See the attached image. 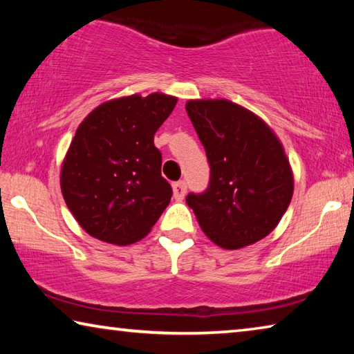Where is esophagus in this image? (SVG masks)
Returning <instances> with one entry per match:
<instances>
[{"label":"esophagus","mask_w":354,"mask_h":354,"mask_svg":"<svg viewBox=\"0 0 354 354\" xmlns=\"http://www.w3.org/2000/svg\"><path fill=\"white\" fill-rule=\"evenodd\" d=\"M185 192H187V185H185L184 181H179L173 184V196H175L176 201L184 200Z\"/></svg>","instance_id":"obj_1"}]
</instances>
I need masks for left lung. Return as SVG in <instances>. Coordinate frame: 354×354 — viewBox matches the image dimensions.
Masks as SVG:
<instances>
[{
	"label": "left lung",
	"instance_id": "8db88e82",
	"mask_svg": "<svg viewBox=\"0 0 354 354\" xmlns=\"http://www.w3.org/2000/svg\"><path fill=\"white\" fill-rule=\"evenodd\" d=\"M185 111L211 165L207 190L185 201L218 247L256 243L278 226L293 195L283 143L259 115L230 100H189Z\"/></svg>",
	"mask_w": 354,
	"mask_h": 354
}]
</instances>
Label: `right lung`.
Instances as JSON below:
<instances>
[{
  "label": "right lung",
  "instance_id": "1",
  "mask_svg": "<svg viewBox=\"0 0 354 354\" xmlns=\"http://www.w3.org/2000/svg\"><path fill=\"white\" fill-rule=\"evenodd\" d=\"M178 103L160 92L104 101L77 127L61 167V190L87 234L131 245L151 231L171 200L154 134Z\"/></svg>",
  "mask_w": 354,
  "mask_h": 354
}]
</instances>
